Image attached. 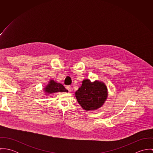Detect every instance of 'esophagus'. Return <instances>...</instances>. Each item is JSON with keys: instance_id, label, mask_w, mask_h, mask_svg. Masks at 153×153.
<instances>
[{"instance_id": "obj_1", "label": "esophagus", "mask_w": 153, "mask_h": 153, "mask_svg": "<svg viewBox=\"0 0 153 153\" xmlns=\"http://www.w3.org/2000/svg\"><path fill=\"white\" fill-rule=\"evenodd\" d=\"M66 88L68 89V91L70 92L72 91V87L71 86H66Z\"/></svg>"}]
</instances>
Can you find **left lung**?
I'll return each instance as SVG.
<instances>
[{"mask_svg": "<svg viewBox=\"0 0 153 153\" xmlns=\"http://www.w3.org/2000/svg\"><path fill=\"white\" fill-rule=\"evenodd\" d=\"M108 89L102 81L91 82L89 79L83 80L75 97L81 107L86 111H93L101 107L108 97Z\"/></svg>", "mask_w": 153, "mask_h": 153, "instance_id": "left-lung-1", "label": "left lung"}]
</instances>
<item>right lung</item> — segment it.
<instances>
[{
    "label": "right lung",
    "instance_id": "add662e5",
    "mask_svg": "<svg viewBox=\"0 0 153 153\" xmlns=\"http://www.w3.org/2000/svg\"><path fill=\"white\" fill-rule=\"evenodd\" d=\"M44 91L45 92V95L52 94L53 93L61 92H68V91L65 88L63 85L58 83L54 80L51 79L48 84L44 88Z\"/></svg>",
    "mask_w": 153,
    "mask_h": 153
}]
</instances>
